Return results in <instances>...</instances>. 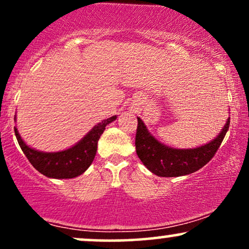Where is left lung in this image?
Returning a JSON list of instances; mask_svg holds the SVG:
<instances>
[{
    "label": "left lung",
    "instance_id": "1",
    "mask_svg": "<svg viewBox=\"0 0 249 249\" xmlns=\"http://www.w3.org/2000/svg\"><path fill=\"white\" fill-rule=\"evenodd\" d=\"M136 134V151L138 158L148 171L158 177L187 176L204 167L222 142L230 127V117L215 138L194 148H176L159 142L148 131L139 117Z\"/></svg>",
    "mask_w": 249,
    "mask_h": 249
}]
</instances>
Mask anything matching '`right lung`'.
Instances as JSON below:
<instances>
[{"label":"right lung","instance_id":"obj_1","mask_svg":"<svg viewBox=\"0 0 249 249\" xmlns=\"http://www.w3.org/2000/svg\"><path fill=\"white\" fill-rule=\"evenodd\" d=\"M116 119L117 116L104 119L91 128L75 145L57 152H44L29 146L22 139L17 126L14 128L21 150L39 173L53 179H71L81 176L92 164L97 152V142L104 132L105 126Z\"/></svg>","mask_w":249,"mask_h":249}]
</instances>
